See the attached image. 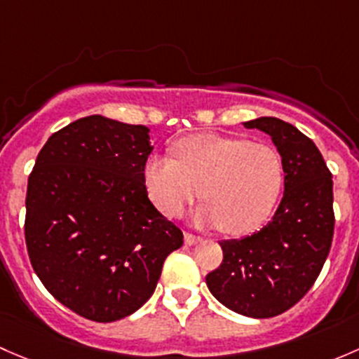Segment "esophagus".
<instances>
[{
  "instance_id": "esophagus-1",
  "label": "esophagus",
  "mask_w": 359,
  "mask_h": 359,
  "mask_svg": "<svg viewBox=\"0 0 359 359\" xmlns=\"http://www.w3.org/2000/svg\"><path fill=\"white\" fill-rule=\"evenodd\" d=\"M201 240L202 236L190 233V231H184V243H187V245H195V243H198Z\"/></svg>"
}]
</instances>
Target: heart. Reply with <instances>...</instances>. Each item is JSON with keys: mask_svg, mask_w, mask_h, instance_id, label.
Wrapping results in <instances>:
<instances>
[{"mask_svg": "<svg viewBox=\"0 0 359 359\" xmlns=\"http://www.w3.org/2000/svg\"><path fill=\"white\" fill-rule=\"evenodd\" d=\"M171 157H152L143 180L161 212L176 217L201 195L197 217L226 235H247L262 226L283 187L282 155L266 143L214 133L188 136L172 145Z\"/></svg>", "mask_w": 359, "mask_h": 359, "instance_id": "obj_1", "label": "heart"}]
</instances>
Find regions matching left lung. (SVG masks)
I'll return each mask as SVG.
<instances>
[{
  "label": "left lung",
  "instance_id": "1",
  "mask_svg": "<svg viewBox=\"0 0 359 359\" xmlns=\"http://www.w3.org/2000/svg\"><path fill=\"white\" fill-rule=\"evenodd\" d=\"M245 128L271 136L283 161L285 191L256 233L221 242L223 262L205 276L210 294L238 315L278 316L316 282L334 238V183L320 150L297 128L259 117Z\"/></svg>",
  "mask_w": 359,
  "mask_h": 359
}]
</instances>
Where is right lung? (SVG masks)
<instances>
[{
    "label": "right lung",
    "mask_w": 359,
    "mask_h": 359,
    "mask_svg": "<svg viewBox=\"0 0 359 359\" xmlns=\"http://www.w3.org/2000/svg\"><path fill=\"white\" fill-rule=\"evenodd\" d=\"M149 128L90 116L53 133L29 176L25 245L70 311L109 323L142 308L183 245L145 188Z\"/></svg>",
    "instance_id": "right-lung-1"
}]
</instances>
